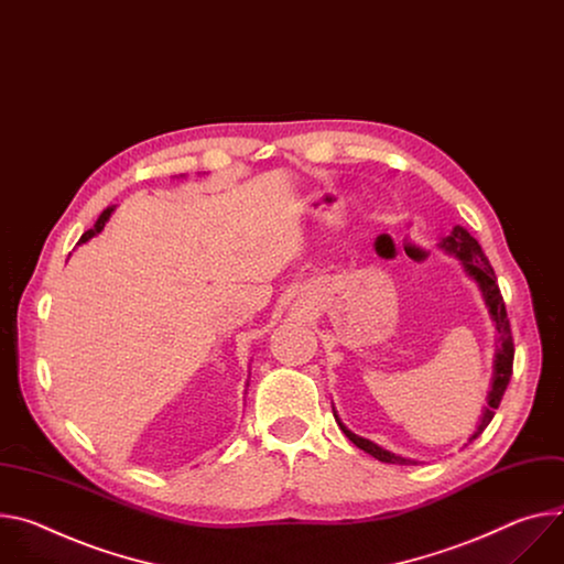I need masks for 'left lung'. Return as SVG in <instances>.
I'll use <instances>...</instances> for the list:
<instances>
[{
  "label": "left lung",
  "mask_w": 564,
  "mask_h": 564,
  "mask_svg": "<svg viewBox=\"0 0 564 564\" xmlns=\"http://www.w3.org/2000/svg\"><path fill=\"white\" fill-rule=\"evenodd\" d=\"M441 247L456 256V259L460 261V265H464V270L468 272V276H473L481 292H484V301L488 305V313L495 322V328H497V352H495V373H492V387H490V393H488V406L484 412V419L477 427V432L470 436V441H475L486 427L488 423L492 421L495 412L499 409V402L503 398V391L510 382V376H513V357H516V346H513V333H510V322H508V315H506V305H503V299H501V292H499V285H497V276H495V270L492 265L488 263L486 253L481 249V245L468 234V229L464 227H454L452 234L447 238L441 240ZM335 421L337 425L341 427V432L357 445L360 449H365L367 454L376 456L378 460H382V464H398V466H412L416 464V460L412 458H402L393 452H387L382 449L380 445L371 443L369 438H362L352 434L350 430H346L337 414H335Z\"/></svg>",
  "instance_id": "left-lung-1"
}]
</instances>
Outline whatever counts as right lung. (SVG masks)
Instances as JSON below:
<instances>
[{"label":"right lung","mask_w":564,"mask_h":564,"mask_svg":"<svg viewBox=\"0 0 564 564\" xmlns=\"http://www.w3.org/2000/svg\"><path fill=\"white\" fill-rule=\"evenodd\" d=\"M112 212H115V209L110 207V209H106L104 214H100V218L96 220V225H94V227H91L89 231H85V234L80 236V242H87L89 238H94L96 234H100V229H104V227H106V223H108V218H110V214H112Z\"/></svg>","instance_id":"1"}]
</instances>
